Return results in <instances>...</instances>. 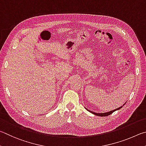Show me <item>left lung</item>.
I'll return each instance as SVG.
<instances>
[{"mask_svg": "<svg viewBox=\"0 0 146 146\" xmlns=\"http://www.w3.org/2000/svg\"><path fill=\"white\" fill-rule=\"evenodd\" d=\"M123 105V106H124ZM122 106H121V107H119V108H117V109H115V110H112V111H108V112H106V113H96V112H94V111H90V110H88V109H86L88 111H90V113H93V114H94V115H98V116H100V117H105V116H108V115H110V114H111L112 113H113L114 111H115L116 110H119V109H121V108H122Z\"/></svg>", "mask_w": 146, "mask_h": 146, "instance_id": "obj_1", "label": "left lung"}]
</instances>
